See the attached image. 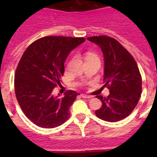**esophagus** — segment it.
I'll use <instances>...</instances> for the list:
<instances>
[{
  "label": "esophagus",
  "instance_id": "1",
  "mask_svg": "<svg viewBox=\"0 0 157 157\" xmlns=\"http://www.w3.org/2000/svg\"><path fill=\"white\" fill-rule=\"evenodd\" d=\"M81 97H82V98H92V96L86 95V94H82Z\"/></svg>",
  "mask_w": 157,
  "mask_h": 157
}]
</instances>
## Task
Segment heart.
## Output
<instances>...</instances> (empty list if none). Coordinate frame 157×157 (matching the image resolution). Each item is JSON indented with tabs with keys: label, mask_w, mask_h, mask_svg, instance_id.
<instances>
[{
	"label": "heart",
	"mask_w": 157,
	"mask_h": 157,
	"mask_svg": "<svg viewBox=\"0 0 157 157\" xmlns=\"http://www.w3.org/2000/svg\"><path fill=\"white\" fill-rule=\"evenodd\" d=\"M90 56H92V55H90Z\"/></svg>",
	"instance_id": "b5f03b06"
}]
</instances>
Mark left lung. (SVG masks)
Segmentation results:
<instances>
[{
	"label": "left lung",
	"instance_id": "1",
	"mask_svg": "<svg viewBox=\"0 0 157 157\" xmlns=\"http://www.w3.org/2000/svg\"><path fill=\"white\" fill-rule=\"evenodd\" d=\"M103 52V86L109 88L107 98L97 96L102 106L96 116L108 122H117L127 117L138 105L141 94V77L135 60L115 38L108 36L87 37Z\"/></svg>",
	"mask_w": 157,
	"mask_h": 157
}]
</instances>
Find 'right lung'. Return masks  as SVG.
<instances>
[{
	"instance_id": "obj_1",
	"label": "right lung",
	"mask_w": 157,
	"mask_h": 157,
	"mask_svg": "<svg viewBox=\"0 0 157 157\" xmlns=\"http://www.w3.org/2000/svg\"><path fill=\"white\" fill-rule=\"evenodd\" d=\"M84 37L47 36L34 41L25 50L15 75V93L19 106L29 120L43 128L62 125L70 116L69 109L79 94L74 90L54 96L60 84L64 63Z\"/></svg>"
}]
</instances>
